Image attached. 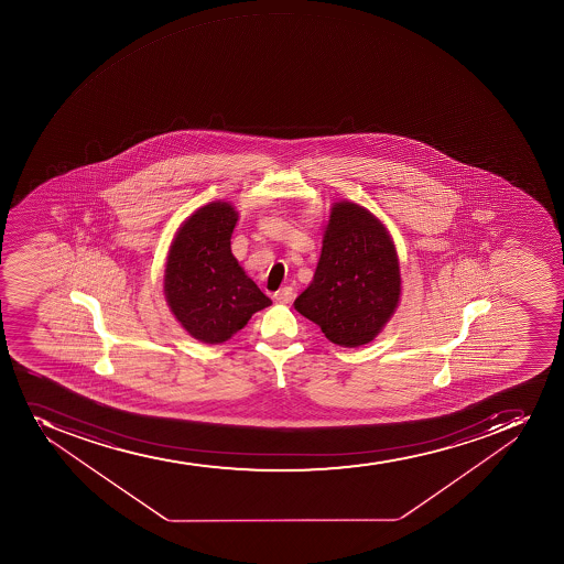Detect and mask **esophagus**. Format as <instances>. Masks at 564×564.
Masks as SVG:
<instances>
[{
    "instance_id": "34e87169",
    "label": "esophagus",
    "mask_w": 564,
    "mask_h": 564,
    "mask_svg": "<svg viewBox=\"0 0 564 564\" xmlns=\"http://www.w3.org/2000/svg\"><path fill=\"white\" fill-rule=\"evenodd\" d=\"M273 297H275V302L286 305V303H291L292 300H294V291H292L291 286H283V289H279V291L273 294Z\"/></svg>"
}]
</instances>
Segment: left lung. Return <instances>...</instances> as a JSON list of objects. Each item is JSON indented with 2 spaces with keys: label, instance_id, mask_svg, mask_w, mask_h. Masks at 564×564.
I'll use <instances>...</instances> for the list:
<instances>
[{
  "label": "left lung",
  "instance_id": "8db88e82",
  "mask_svg": "<svg viewBox=\"0 0 564 564\" xmlns=\"http://www.w3.org/2000/svg\"><path fill=\"white\" fill-rule=\"evenodd\" d=\"M399 302L401 267L390 231L366 207L335 202L318 267L294 308L336 346L358 347L377 338Z\"/></svg>",
  "mask_w": 564,
  "mask_h": 564
}]
</instances>
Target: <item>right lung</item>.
<instances>
[{
    "mask_svg": "<svg viewBox=\"0 0 564 564\" xmlns=\"http://www.w3.org/2000/svg\"><path fill=\"white\" fill-rule=\"evenodd\" d=\"M239 212L209 202L185 218L169 248L163 291L178 324L195 340L224 344L272 300L231 253Z\"/></svg>",
    "mask_w": 564,
    "mask_h": 564,
    "instance_id": "right-lung-1",
    "label": "right lung"
}]
</instances>
